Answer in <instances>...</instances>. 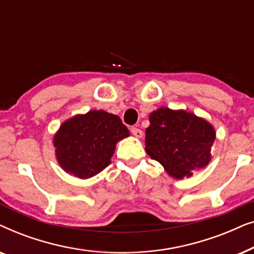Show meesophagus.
Segmentation results:
<instances>
[{
	"label": "esophagus",
	"instance_id": "34e87169",
	"mask_svg": "<svg viewBox=\"0 0 254 254\" xmlns=\"http://www.w3.org/2000/svg\"><path fill=\"white\" fill-rule=\"evenodd\" d=\"M130 131H131V134L134 135L135 137H137V138H141L142 137V135H143V133H142V130L141 129H138V128H136V127H133L130 129Z\"/></svg>",
	"mask_w": 254,
	"mask_h": 254
}]
</instances>
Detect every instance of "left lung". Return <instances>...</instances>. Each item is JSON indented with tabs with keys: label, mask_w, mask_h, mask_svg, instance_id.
I'll return each mask as SVG.
<instances>
[{
	"label": "left lung",
	"mask_w": 254,
	"mask_h": 254,
	"mask_svg": "<svg viewBox=\"0 0 254 254\" xmlns=\"http://www.w3.org/2000/svg\"><path fill=\"white\" fill-rule=\"evenodd\" d=\"M145 151L175 179L190 178L213 158L216 131L203 118L185 110L159 107L149 114Z\"/></svg>",
	"instance_id": "obj_1"
}]
</instances>
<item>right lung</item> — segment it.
Instances as JSON below:
<instances>
[{
    "label": "right lung",
    "instance_id": "1",
    "mask_svg": "<svg viewBox=\"0 0 254 254\" xmlns=\"http://www.w3.org/2000/svg\"><path fill=\"white\" fill-rule=\"evenodd\" d=\"M129 135L116 114L103 110L76 114L54 134L55 158L64 172L89 179L111 164L117 143Z\"/></svg>",
    "mask_w": 254,
    "mask_h": 254
}]
</instances>
